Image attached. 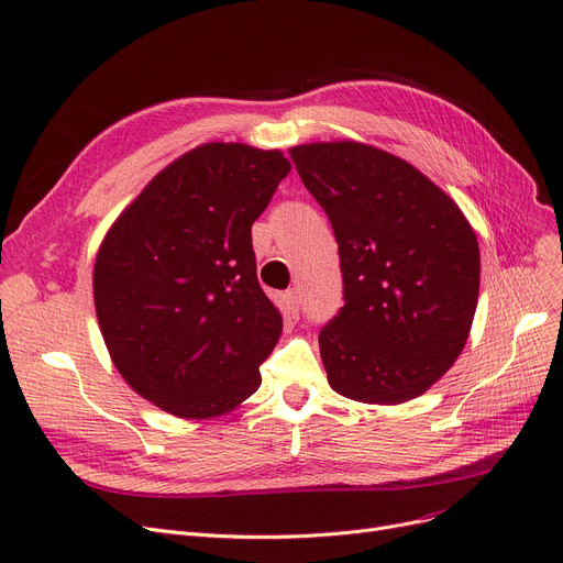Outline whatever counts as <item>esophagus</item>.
<instances>
[{
    "label": "esophagus",
    "mask_w": 563,
    "mask_h": 563,
    "mask_svg": "<svg viewBox=\"0 0 563 563\" xmlns=\"http://www.w3.org/2000/svg\"><path fill=\"white\" fill-rule=\"evenodd\" d=\"M283 303H285V312L291 317V320H295V317H299V303H301V299H299V291H297V289L285 291V295H283Z\"/></svg>",
    "instance_id": "1"
}]
</instances>
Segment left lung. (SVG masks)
<instances>
[{"label": "left lung", "mask_w": 563, "mask_h": 563, "mask_svg": "<svg viewBox=\"0 0 563 563\" xmlns=\"http://www.w3.org/2000/svg\"><path fill=\"white\" fill-rule=\"evenodd\" d=\"M335 232L345 306L320 331L335 394L400 405L442 379L470 338L481 285L474 228L400 156L354 140L291 146Z\"/></svg>", "instance_id": "obj_1"}]
</instances>
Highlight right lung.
Listing matches in <instances>:
<instances>
[{
	"instance_id": "1",
	"label": "right lung",
	"mask_w": 563,
	"mask_h": 563,
	"mask_svg": "<svg viewBox=\"0 0 563 563\" xmlns=\"http://www.w3.org/2000/svg\"><path fill=\"white\" fill-rule=\"evenodd\" d=\"M291 169L280 150L207 142L117 216L93 262L108 354L137 396L213 419L262 384L283 314L260 283L251 228Z\"/></svg>"
}]
</instances>
